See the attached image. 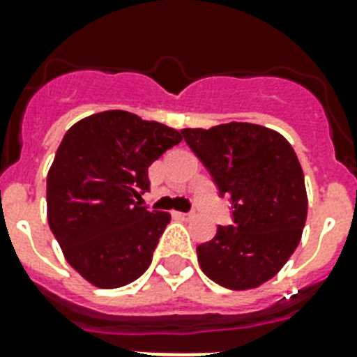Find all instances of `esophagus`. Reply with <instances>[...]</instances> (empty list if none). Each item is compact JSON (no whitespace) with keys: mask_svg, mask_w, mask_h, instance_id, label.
Returning a JSON list of instances; mask_svg holds the SVG:
<instances>
[{"mask_svg":"<svg viewBox=\"0 0 357 357\" xmlns=\"http://www.w3.org/2000/svg\"><path fill=\"white\" fill-rule=\"evenodd\" d=\"M174 217L181 218V220H187V218H190V217H192V215H190V213H179V211H176V213H174Z\"/></svg>","mask_w":357,"mask_h":357,"instance_id":"34e87169","label":"esophagus"}]
</instances>
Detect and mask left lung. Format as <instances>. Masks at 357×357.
<instances>
[{"label": "left lung", "instance_id": "1", "mask_svg": "<svg viewBox=\"0 0 357 357\" xmlns=\"http://www.w3.org/2000/svg\"><path fill=\"white\" fill-rule=\"evenodd\" d=\"M181 135L211 174L218 196L231 202L234 224L218 226L196 248L202 271L222 287H259L293 255L307 217L304 172L293 146L246 122Z\"/></svg>", "mask_w": 357, "mask_h": 357}]
</instances>
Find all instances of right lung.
Listing matches in <instances>:
<instances>
[{
  "label": "right lung",
  "instance_id": "1",
  "mask_svg": "<svg viewBox=\"0 0 357 357\" xmlns=\"http://www.w3.org/2000/svg\"><path fill=\"white\" fill-rule=\"evenodd\" d=\"M179 142V131L128 111L92 114L66 131L47 174V222L86 282L122 287L150 266L170 215L142 206L148 167Z\"/></svg>",
  "mask_w": 357,
  "mask_h": 357
}]
</instances>
